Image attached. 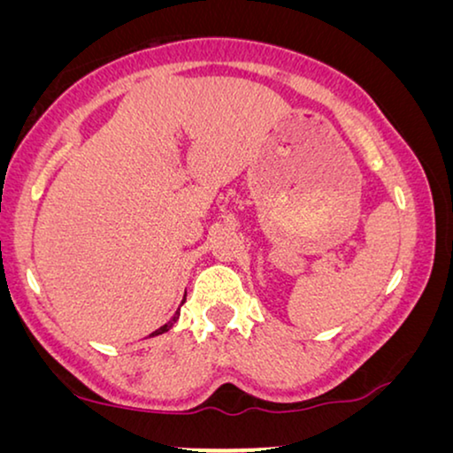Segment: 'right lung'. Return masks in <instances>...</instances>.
Returning <instances> with one entry per match:
<instances>
[{
  "mask_svg": "<svg viewBox=\"0 0 453 453\" xmlns=\"http://www.w3.org/2000/svg\"><path fill=\"white\" fill-rule=\"evenodd\" d=\"M183 301H185V299H183ZM183 301H181V305H183ZM179 313H181V309H177V311H175V315H173V318H171L169 321H166V324H165L163 327H158V330H157V332H152V334H150V336H158V334H165V332H169V330H171V327L177 324V319H179Z\"/></svg>",
  "mask_w": 453,
  "mask_h": 453,
  "instance_id": "add662e5",
  "label": "right lung"
}]
</instances>
